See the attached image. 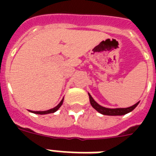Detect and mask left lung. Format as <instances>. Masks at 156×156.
I'll list each match as a JSON object with an SVG mask.
<instances>
[{"label":"left lung","instance_id":"obj_1","mask_svg":"<svg viewBox=\"0 0 156 156\" xmlns=\"http://www.w3.org/2000/svg\"><path fill=\"white\" fill-rule=\"evenodd\" d=\"M63 100H64V98L62 99V100H61V102L59 103L57 105H56L55 108H51V109H48V110H47V111H43V112H35V111H30V112H32V113H35V114H40V115H44V114H49V113H53V112H56L57 110H58L60 108H61V106L62 105V104H63Z\"/></svg>","mask_w":156,"mask_h":156}]
</instances>
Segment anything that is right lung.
Returning a JSON list of instances; mask_svg holds the SVG:
<instances>
[{"label":"right lung","mask_w":156,"mask_h":156,"mask_svg":"<svg viewBox=\"0 0 156 156\" xmlns=\"http://www.w3.org/2000/svg\"><path fill=\"white\" fill-rule=\"evenodd\" d=\"M89 95V98H90V102L91 106L94 108L98 111L100 113L103 114V115H107V116H122V115H126V114L130 112L131 111H133V109L135 108L138 103L135 104L134 105L129 108H105V107L100 106V104L95 102V100L93 99L92 96L88 93Z\"/></svg>","instance_id":"right-lung-1"}]
</instances>
